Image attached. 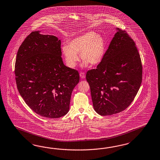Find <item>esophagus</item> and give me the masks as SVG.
Instances as JSON below:
<instances>
[{"instance_id": "1", "label": "esophagus", "mask_w": 160, "mask_h": 160, "mask_svg": "<svg viewBox=\"0 0 160 160\" xmlns=\"http://www.w3.org/2000/svg\"><path fill=\"white\" fill-rule=\"evenodd\" d=\"M79 76H80V77L82 78V79H83V78H85V73H84V72H80V74H79Z\"/></svg>"}]
</instances>
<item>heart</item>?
<instances>
[{
  "label": "heart",
  "mask_w": 160,
  "mask_h": 160,
  "mask_svg": "<svg viewBox=\"0 0 160 160\" xmlns=\"http://www.w3.org/2000/svg\"><path fill=\"white\" fill-rule=\"evenodd\" d=\"M106 52L105 41L100 34L88 32L75 38L68 42V45L62 47V52L66 64L70 68L75 67L80 56L84 60L82 66L87 67L98 65L103 59Z\"/></svg>",
  "instance_id": "1"
}]
</instances>
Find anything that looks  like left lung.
<instances>
[{
	"instance_id": "1",
	"label": "left lung",
	"mask_w": 160,
	"mask_h": 160,
	"mask_svg": "<svg viewBox=\"0 0 160 160\" xmlns=\"http://www.w3.org/2000/svg\"><path fill=\"white\" fill-rule=\"evenodd\" d=\"M116 30L102 62L86 75L94 110L103 116L125 110L142 81V65L135 43L126 31Z\"/></svg>"
}]
</instances>
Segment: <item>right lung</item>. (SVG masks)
<instances>
[{
    "instance_id": "right-lung-1",
    "label": "right lung",
    "mask_w": 160,
    "mask_h": 160,
    "mask_svg": "<svg viewBox=\"0 0 160 160\" xmlns=\"http://www.w3.org/2000/svg\"><path fill=\"white\" fill-rule=\"evenodd\" d=\"M40 32L31 33L18 49L14 71L17 86L35 112L58 118L69 111L71 93L79 75L77 70L64 64L58 37Z\"/></svg>"
}]
</instances>
